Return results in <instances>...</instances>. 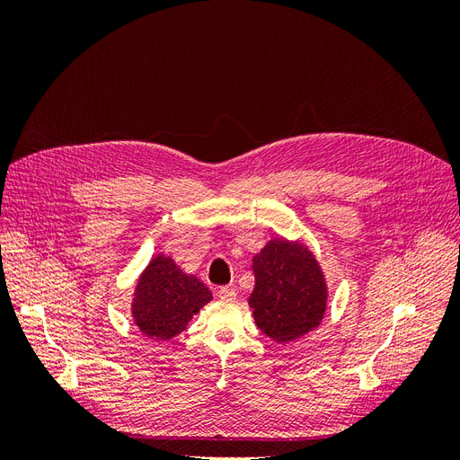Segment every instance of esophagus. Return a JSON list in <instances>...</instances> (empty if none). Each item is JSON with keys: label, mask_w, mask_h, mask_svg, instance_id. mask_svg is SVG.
<instances>
[{"label": "esophagus", "mask_w": 460, "mask_h": 460, "mask_svg": "<svg viewBox=\"0 0 460 460\" xmlns=\"http://www.w3.org/2000/svg\"><path fill=\"white\" fill-rule=\"evenodd\" d=\"M235 289L234 288H228V286H222L220 289H218V297L222 299V301H234L235 299Z\"/></svg>", "instance_id": "1"}]
</instances>
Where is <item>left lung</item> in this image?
<instances>
[{"mask_svg": "<svg viewBox=\"0 0 460 460\" xmlns=\"http://www.w3.org/2000/svg\"><path fill=\"white\" fill-rule=\"evenodd\" d=\"M255 288L249 296L255 324L278 343L294 341L320 326L328 286L311 249L274 238L253 257Z\"/></svg>", "mask_w": 460, "mask_h": 460, "instance_id": "1", "label": "left lung"}]
</instances>
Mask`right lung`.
Returning a JSON list of instances; mask_svg holds the SVG:
<instances>
[{
  "label": "right lung",
  "mask_w": 460,
  "mask_h": 460,
  "mask_svg": "<svg viewBox=\"0 0 460 460\" xmlns=\"http://www.w3.org/2000/svg\"><path fill=\"white\" fill-rule=\"evenodd\" d=\"M213 299L199 278L182 272L166 255H155L134 288L132 318L144 336L151 340H172L184 332L193 314Z\"/></svg>",
  "instance_id": "obj_1"
}]
</instances>
